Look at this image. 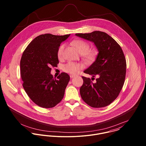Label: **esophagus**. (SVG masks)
<instances>
[{"label":"esophagus","mask_w":146,"mask_h":146,"mask_svg":"<svg viewBox=\"0 0 146 146\" xmlns=\"http://www.w3.org/2000/svg\"><path fill=\"white\" fill-rule=\"evenodd\" d=\"M74 77H75V75H70V78H74Z\"/></svg>","instance_id":"esophagus-1"}]
</instances>
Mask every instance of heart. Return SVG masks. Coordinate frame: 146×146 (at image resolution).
Segmentation results:
<instances>
[{"mask_svg":"<svg viewBox=\"0 0 146 146\" xmlns=\"http://www.w3.org/2000/svg\"><path fill=\"white\" fill-rule=\"evenodd\" d=\"M76 50L83 54L84 57L88 61L93 60L97 56V53L96 51H89L90 45L87 42L83 40L79 39L74 40L72 42ZM65 48L64 44H61L57 49V57L59 59L62 58L63 51ZM82 68V65L78 63L68 62L63 65V70L66 72L70 74H75L78 72Z\"/></svg>","mask_w":146,"mask_h":146,"instance_id":"obj_1","label":"heart"}]
</instances>
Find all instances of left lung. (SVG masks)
<instances>
[{
    "label": "left lung",
    "mask_w": 146,
    "mask_h": 146,
    "mask_svg": "<svg viewBox=\"0 0 146 146\" xmlns=\"http://www.w3.org/2000/svg\"><path fill=\"white\" fill-rule=\"evenodd\" d=\"M75 35L93 42L99 52L96 60L84 71L92 75V78H98L93 83L90 78L82 76L81 97L92 107L107 106L118 97L125 82L126 62L124 52L120 45L104 32Z\"/></svg>",
    "instance_id": "left-lung-1"
}]
</instances>
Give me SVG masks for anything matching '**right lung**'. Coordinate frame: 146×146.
Here are the masks:
<instances>
[{
	"label": "right lung",
	"mask_w": 146,
	"mask_h": 146,
	"mask_svg": "<svg viewBox=\"0 0 146 146\" xmlns=\"http://www.w3.org/2000/svg\"><path fill=\"white\" fill-rule=\"evenodd\" d=\"M70 36L42 34L36 37L23 51L20 61L22 86L32 101L50 108L63 99L70 76L62 72L57 79L50 74L51 67L59 63L57 49Z\"/></svg>",
	"instance_id": "1"
}]
</instances>
